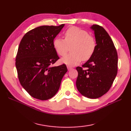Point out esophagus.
<instances>
[{"label": "esophagus", "instance_id": "esophagus-1", "mask_svg": "<svg viewBox=\"0 0 131 131\" xmlns=\"http://www.w3.org/2000/svg\"><path fill=\"white\" fill-rule=\"evenodd\" d=\"M67 68H68V70H70L71 69H72L71 67H70V66H67Z\"/></svg>", "mask_w": 131, "mask_h": 131}]
</instances>
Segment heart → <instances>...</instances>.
Instances as JSON below:
<instances>
[{"label": "heart", "mask_w": 131, "mask_h": 131, "mask_svg": "<svg viewBox=\"0 0 131 131\" xmlns=\"http://www.w3.org/2000/svg\"><path fill=\"white\" fill-rule=\"evenodd\" d=\"M64 40L55 38L53 46L57 53L64 56L69 51L70 54L61 59V62L69 66L78 65L83 61H88L93 55L96 48L94 38L87 31L76 26L69 27L64 32Z\"/></svg>", "instance_id": "heart-1"}]
</instances>
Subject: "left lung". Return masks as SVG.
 Segmentation results:
<instances>
[{"label":"left lung","mask_w":131,"mask_h":131,"mask_svg":"<svg viewBox=\"0 0 131 131\" xmlns=\"http://www.w3.org/2000/svg\"><path fill=\"white\" fill-rule=\"evenodd\" d=\"M90 28L94 31L96 48L90 60L77 67L78 90L89 99H97L110 90L117 74L118 54L114 44L106 31L97 25Z\"/></svg>","instance_id":"8db88e82"}]
</instances>
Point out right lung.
I'll return each mask as SVG.
<instances>
[{
    "label": "right lung",
    "instance_id": "1",
    "mask_svg": "<svg viewBox=\"0 0 131 131\" xmlns=\"http://www.w3.org/2000/svg\"><path fill=\"white\" fill-rule=\"evenodd\" d=\"M64 25L36 27L27 32L19 44L16 58L18 79L35 99L47 100L53 97L68 71L65 64L52 66L59 59L53 41Z\"/></svg>",
    "mask_w": 131,
    "mask_h": 131
}]
</instances>
